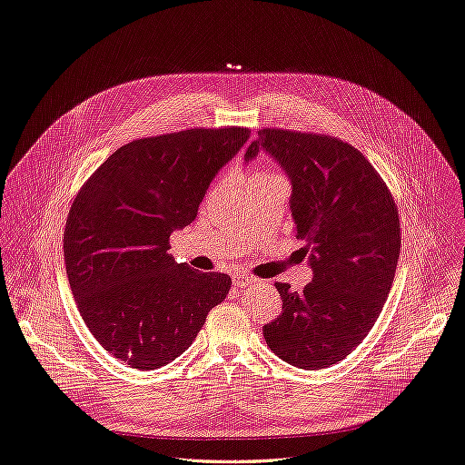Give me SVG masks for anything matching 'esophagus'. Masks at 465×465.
<instances>
[{
	"label": "esophagus",
	"mask_w": 465,
	"mask_h": 465,
	"mask_svg": "<svg viewBox=\"0 0 465 465\" xmlns=\"http://www.w3.org/2000/svg\"><path fill=\"white\" fill-rule=\"evenodd\" d=\"M232 283H234V287H238V290H242V287L257 283V280L252 278V276H248V274H234V276H232Z\"/></svg>",
	"instance_id": "obj_1"
}]
</instances>
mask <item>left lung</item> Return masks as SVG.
<instances>
[{
	"label": "left lung",
	"instance_id": "obj_1",
	"mask_svg": "<svg viewBox=\"0 0 465 465\" xmlns=\"http://www.w3.org/2000/svg\"><path fill=\"white\" fill-rule=\"evenodd\" d=\"M261 151L292 183L290 208L312 269L302 293L276 283L282 314L262 325L264 341L299 369L335 365L361 344L388 299L401 252L397 208L377 170L337 138L262 128L244 161Z\"/></svg>",
	"mask_w": 465,
	"mask_h": 465
}]
</instances>
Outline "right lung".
<instances>
[{"label": "right lung", "instance_id": "right-lung-1", "mask_svg": "<svg viewBox=\"0 0 465 465\" xmlns=\"http://www.w3.org/2000/svg\"><path fill=\"white\" fill-rule=\"evenodd\" d=\"M248 128H191L119 147L79 191L64 259L79 314L94 339L138 371L173 361L231 290L168 253Z\"/></svg>", "mask_w": 465, "mask_h": 465}]
</instances>
